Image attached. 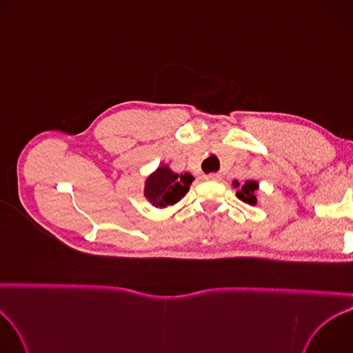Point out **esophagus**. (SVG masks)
Wrapping results in <instances>:
<instances>
[{"instance_id": "esophagus-1", "label": "esophagus", "mask_w": 353, "mask_h": 353, "mask_svg": "<svg viewBox=\"0 0 353 353\" xmlns=\"http://www.w3.org/2000/svg\"><path fill=\"white\" fill-rule=\"evenodd\" d=\"M205 180H210V181H218V180H221V174H218V173L207 174V176H205Z\"/></svg>"}]
</instances>
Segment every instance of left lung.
<instances>
[{"instance_id": "left-lung-1", "label": "left lung", "mask_w": 353, "mask_h": 353, "mask_svg": "<svg viewBox=\"0 0 353 353\" xmlns=\"http://www.w3.org/2000/svg\"><path fill=\"white\" fill-rule=\"evenodd\" d=\"M236 187H239V183L234 181L233 183ZM259 190V183L257 181H245L236 192L237 198L241 199L243 203L250 204V205H254L257 203V198H256V191Z\"/></svg>"}]
</instances>
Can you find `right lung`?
I'll use <instances>...</instances> for the list:
<instances>
[{"label": "right lung", "instance_id": "add662e5", "mask_svg": "<svg viewBox=\"0 0 353 353\" xmlns=\"http://www.w3.org/2000/svg\"><path fill=\"white\" fill-rule=\"evenodd\" d=\"M194 177L188 173H173L168 166L159 168L145 183V196L155 207L173 205L185 195Z\"/></svg>", "mask_w": 353, "mask_h": 353}]
</instances>
